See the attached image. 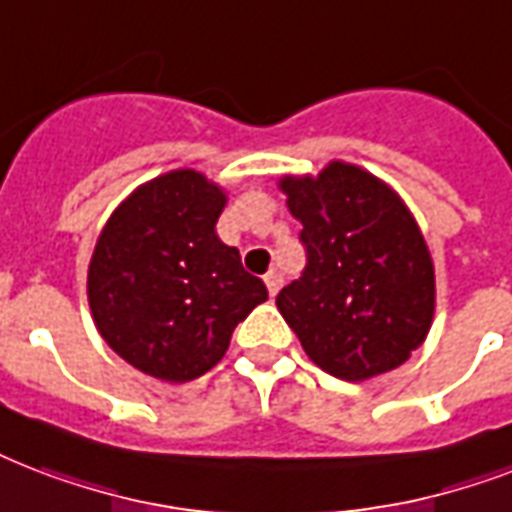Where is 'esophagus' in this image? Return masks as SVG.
Instances as JSON below:
<instances>
[{
    "instance_id": "1",
    "label": "esophagus",
    "mask_w": 512,
    "mask_h": 512,
    "mask_svg": "<svg viewBox=\"0 0 512 512\" xmlns=\"http://www.w3.org/2000/svg\"><path fill=\"white\" fill-rule=\"evenodd\" d=\"M265 287H268V295L273 298V295L279 292V287H282V276L276 271H268L265 273Z\"/></svg>"
}]
</instances>
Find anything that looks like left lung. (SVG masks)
<instances>
[{"label":"left lung","mask_w":512,"mask_h":512,"mask_svg":"<svg viewBox=\"0 0 512 512\" xmlns=\"http://www.w3.org/2000/svg\"><path fill=\"white\" fill-rule=\"evenodd\" d=\"M306 268L276 295L284 322L319 368L365 381L400 368L435 314V268L400 195L360 166L284 177Z\"/></svg>","instance_id":"1"}]
</instances>
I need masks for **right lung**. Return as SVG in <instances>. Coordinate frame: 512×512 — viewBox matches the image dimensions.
<instances>
[{
	"label": "right lung",
	"instance_id": "right-lung-1",
	"mask_svg": "<svg viewBox=\"0 0 512 512\" xmlns=\"http://www.w3.org/2000/svg\"><path fill=\"white\" fill-rule=\"evenodd\" d=\"M225 193L193 169L136 187L101 230L88 268V303L109 349L161 381H193L228 351L230 335L268 300L222 244Z\"/></svg>",
	"mask_w": 512,
	"mask_h": 512
}]
</instances>
